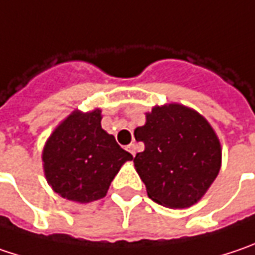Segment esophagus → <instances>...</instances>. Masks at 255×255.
<instances>
[{"label":"esophagus","mask_w":255,"mask_h":255,"mask_svg":"<svg viewBox=\"0 0 255 255\" xmlns=\"http://www.w3.org/2000/svg\"><path fill=\"white\" fill-rule=\"evenodd\" d=\"M127 150L132 154V156H135V150H137V145L135 144H129L127 147Z\"/></svg>","instance_id":"esophagus-1"}]
</instances>
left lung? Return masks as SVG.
I'll return each instance as SVG.
<instances>
[{
  "mask_svg": "<svg viewBox=\"0 0 255 255\" xmlns=\"http://www.w3.org/2000/svg\"><path fill=\"white\" fill-rule=\"evenodd\" d=\"M134 135L145 147L134 166L150 199L176 209L202 199L222 163L219 138L203 115L177 102L156 105Z\"/></svg>",
  "mask_w": 255,
  "mask_h": 255,
  "instance_id": "left-lung-1",
  "label": "left lung"
}]
</instances>
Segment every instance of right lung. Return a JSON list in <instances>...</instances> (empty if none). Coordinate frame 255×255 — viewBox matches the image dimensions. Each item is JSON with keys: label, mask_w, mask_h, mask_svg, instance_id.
<instances>
[{"label": "right lung", "mask_w": 255, "mask_h": 255, "mask_svg": "<svg viewBox=\"0 0 255 255\" xmlns=\"http://www.w3.org/2000/svg\"><path fill=\"white\" fill-rule=\"evenodd\" d=\"M102 111L75 110L53 129L41 161L47 183L62 198L89 203L104 198L121 166L132 160L101 127Z\"/></svg>", "instance_id": "add662e5"}]
</instances>
